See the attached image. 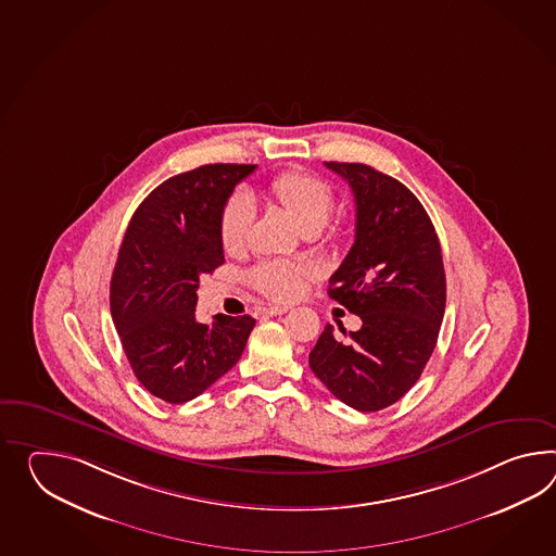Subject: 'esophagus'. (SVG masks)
<instances>
[{
	"label": "esophagus",
	"mask_w": 556,
	"mask_h": 556,
	"mask_svg": "<svg viewBox=\"0 0 556 556\" xmlns=\"http://www.w3.org/2000/svg\"><path fill=\"white\" fill-rule=\"evenodd\" d=\"M289 312V307L287 305H269V307H265V313L267 315H283V313Z\"/></svg>",
	"instance_id": "1"
}]
</instances>
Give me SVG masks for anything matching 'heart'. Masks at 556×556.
Wrapping results in <instances>:
<instances>
[{"instance_id":"heart-1","label":"heart","mask_w":556,"mask_h":556,"mask_svg":"<svg viewBox=\"0 0 556 556\" xmlns=\"http://www.w3.org/2000/svg\"><path fill=\"white\" fill-rule=\"evenodd\" d=\"M269 192L285 211L295 218L305 232L326 227L327 218L333 211V189L321 177H315L305 170H287L269 182ZM255 217L253 199L243 192L232 194L220 211L218 235L225 251L235 253L243 249L249 230ZM312 275V267L285 261V258H265L249 271V283L275 301L298 298L303 281Z\"/></svg>"}]
</instances>
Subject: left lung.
Returning <instances> with one entry per match:
<instances>
[{
  "label": "left lung",
  "mask_w": 556,
  "mask_h": 556,
  "mask_svg": "<svg viewBox=\"0 0 556 556\" xmlns=\"http://www.w3.org/2000/svg\"><path fill=\"white\" fill-rule=\"evenodd\" d=\"M355 199V241L329 277V298L359 315L357 331L326 326L309 367L343 404L378 412L420 379L446 309V273L432 220L400 180L359 163H326Z\"/></svg>",
  "instance_id": "obj_1"
}]
</instances>
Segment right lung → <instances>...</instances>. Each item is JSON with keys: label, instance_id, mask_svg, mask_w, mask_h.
Wrapping results in <instances>:
<instances>
[{"label": "right lung", "instance_id": "1", "mask_svg": "<svg viewBox=\"0 0 556 556\" xmlns=\"http://www.w3.org/2000/svg\"><path fill=\"white\" fill-rule=\"evenodd\" d=\"M255 164H204L164 180L136 208L110 281V313L138 381L185 404L235 366L251 315L197 319L201 275L225 263L218 218Z\"/></svg>", "mask_w": 556, "mask_h": 556}]
</instances>
